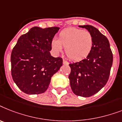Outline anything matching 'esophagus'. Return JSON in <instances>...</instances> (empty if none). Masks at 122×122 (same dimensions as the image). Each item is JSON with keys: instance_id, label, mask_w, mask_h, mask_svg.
Here are the masks:
<instances>
[{"instance_id": "34e87169", "label": "esophagus", "mask_w": 122, "mask_h": 122, "mask_svg": "<svg viewBox=\"0 0 122 122\" xmlns=\"http://www.w3.org/2000/svg\"><path fill=\"white\" fill-rule=\"evenodd\" d=\"M63 64H64V65H68V64H69V62H67L66 60H63Z\"/></svg>"}]
</instances>
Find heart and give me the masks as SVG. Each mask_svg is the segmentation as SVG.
Returning <instances> with one entry per match:
<instances>
[{
    "instance_id": "obj_1",
    "label": "heart",
    "mask_w": 122,
    "mask_h": 122,
    "mask_svg": "<svg viewBox=\"0 0 122 122\" xmlns=\"http://www.w3.org/2000/svg\"><path fill=\"white\" fill-rule=\"evenodd\" d=\"M93 46L92 35L87 31L76 28H66L58 35V40H51V47L53 51L58 54L65 48L68 58L74 61H80L90 54Z\"/></svg>"
}]
</instances>
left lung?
<instances>
[{
	"label": "left lung",
	"mask_w": 122,
	"mask_h": 122,
	"mask_svg": "<svg viewBox=\"0 0 122 122\" xmlns=\"http://www.w3.org/2000/svg\"><path fill=\"white\" fill-rule=\"evenodd\" d=\"M86 28L92 36L93 46L90 54L81 61L69 64L70 84L76 95L90 97L100 91L108 80L113 64V54L107 37L91 25Z\"/></svg>",
	"instance_id": "left-lung-1"
}]
</instances>
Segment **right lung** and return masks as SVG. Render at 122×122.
Instances as JSON below:
<instances>
[{"mask_svg": "<svg viewBox=\"0 0 122 122\" xmlns=\"http://www.w3.org/2000/svg\"><path fill=\"white\" fill-rule=\"evenodd\" d=\"M60 28L35 26L19 37L10 56L13 81L22 92L43 93L63 60L51 55V42Z\"/></svg>", "mask_w": 122, "mask_h": 122, "instance_id": "1", "label": "right lung"}]
</instances>
